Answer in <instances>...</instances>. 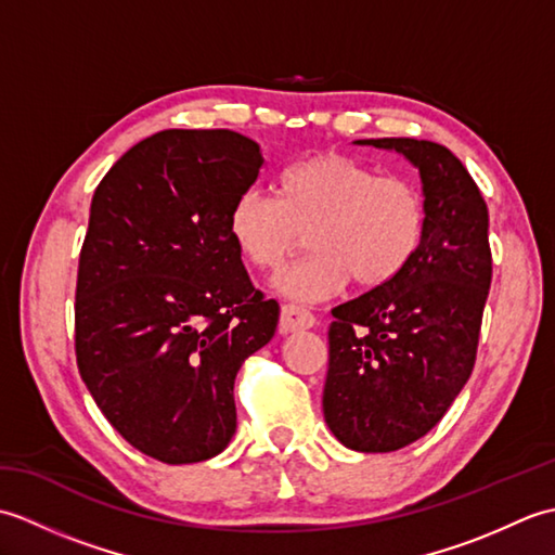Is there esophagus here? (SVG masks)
<instances>
[{
    "mask_svg": "<svg viewBox=\"0 0 555 555\" xmlns=\"http://www.w3.org/2000/svg\"><path fill=\"white\" fill-rule=\"evenodd\" d=\"M312 326H314V314L310 310L298 308V305H284V308H281V320H279L281 334L302 332V328H312Z\"/></svg>",
    "mask_w": 555,
    "mask_h": 555,
    "instance_id": "34e87169",
    "label": "esophagus"
}]
</instances>
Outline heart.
<instances>
[{
  "label": "heart",
  "instance_id": "1",
  "mask_svg": "<svg viewBox=\"0 0 555 555\" xmlns=\"http://www.w3.org/2000/svg\"><path fill=\"white\" fill-rule=\"evenodd\" d=\"M424 197L400 176H379L344 155H314L279 176L276 197L247 188L229 209V235L247 262L276 269L310 229L312 255L274 279L279 296L322 302L356 276L362 288L393 281L415 257Z\"/></svg>",
  "mask_w": 555,
  "mask_h": 555
}]
</instances>
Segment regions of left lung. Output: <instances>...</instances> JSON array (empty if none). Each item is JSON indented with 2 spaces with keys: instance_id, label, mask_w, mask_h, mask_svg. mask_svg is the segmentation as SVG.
Instances as JSON below:
<instances>
[{
  "instance_id": "left-lung-1",
  "label": "left lung",
  "mask_w": 555,
  "mask_h": 555,
  "mask_svg": "<svg viewBox=\"0 0 555 555\" xmlns=\"http://www.w3.org/2000/svg\"><path fill=\"white\" fill-rule=\"evenodd\" d=\"M420 171L424 235L400 274L332 310L324 420L350 451L391 453L436 427L475 367L491 286L489 209L451 150L356 140Z\"/></svg>"
}]
</instances>
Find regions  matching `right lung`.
<instances>
[{"instance_id":"obj_1","label":"right lung","mask_w":555,"mask_h":555,"mask_svg":"<svg viewBox=\"0 0 555 555\" xmlns=\"http://www.w3.org/2000/svg\"><path fill=\"white\" fill-rule=\"evenodd\" d=\"M262 164L241 133L171 128L128 150L92 195L78 372L112 427L162 463L229 446L235 374L276 332L279 302L255 291L229 235Z\"/></svg>"}]
</instances>
